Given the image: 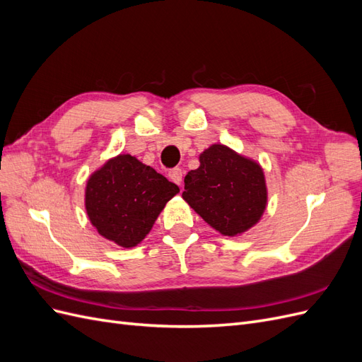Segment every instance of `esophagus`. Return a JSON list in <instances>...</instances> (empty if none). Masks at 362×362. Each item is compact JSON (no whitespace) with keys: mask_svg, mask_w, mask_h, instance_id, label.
Segmentation results:
<instances>
[{"mask_svg":"<svg viewBox=\"0 0 362 362\" xmlns=\"http://www.w3.org/2000/svg\"><path fill=\"white\" fill-rule=\"evenodd\" d=\"M169 178H170V181H173L175 184L181 185V182H182V170H181L180 168L170 169V170H169Z\"/></svg>","mask_w":362,"mask_h":362,"instance_id":"34e87169","label":"esophagus"}]
</instances>
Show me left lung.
I'll list each match as a JSON object with an SVG mask.
<instances>
[{
    "label": "left lung",
    "instance_id": "8db88e82",
    "mask_svg": "<svg viewBox=\"0 0 362 362\" xmlns=\"http://www.w3.org/2000/svg\"><path fill=\"white\" fill-rule=\"evenodd\" d=\"M201 166L184 178L182 199L223 235L254 226L267 205L264 172L250 158L225 145H211L199 156Z\"/></svg>",
    "mask_w": 362,
    "mask_h": 362
}]
</instances>
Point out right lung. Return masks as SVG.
<instances>
[{
  "mask_svg": "<svg viewBox=\"0 0 362 362\" xmlns=\"http://www.w3.org/2000/svg\"><path fill=\"white\" fill-rule=\"evenodd\" d=\"M177 184L136 157L120 154L90 175L86 211L96 231L122 247H134L154 226Z\"/></svg>",
  "mask_w": 362,
  "mask_h": 362,
  "instance_id": "right-lung-1",
  "label": "right lung"
}]
</instances>
